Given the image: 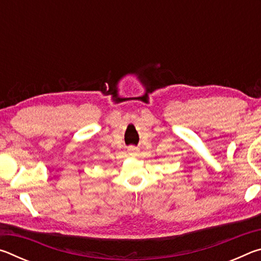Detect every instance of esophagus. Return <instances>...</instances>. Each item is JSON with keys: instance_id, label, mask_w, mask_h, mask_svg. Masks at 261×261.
Instances as JSON below:
<instances>
[{"instance_id": "34e87169", "label": "esophagus", "mask_w": 261, "mask_h": 261, "mask_svg": "<svg viewBox=\"0 0 261 261\" xmlns=\"http://www.w3.org/2000/svg\"><path fill=\"white\" fill-rule=\"evenodd\" d=\"M127 153H129L130 154V155H136V154L137 153H138V149H137L136 147H129V148H127Z\"/></svg>"}]
</instances>
